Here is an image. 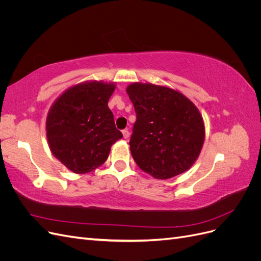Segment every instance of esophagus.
I'll use <instances>...</instances> for the list:
<instances>
[{
    "mask_svg": "<svg viewBox=\"0 0 261 261\" xmlns=\"http://www.w3.org/2000/svg\"><path fill=\"white\" fill-rule=\"evenodd\" d=\"M123 137L125 138V139H127L128 137H129V135H130V134H129V132H128V129H123Z\"/></svg>",
    "mask_w": 261,
    "mask_h": 261,
    "instance_id": "34e87169",
    "label": "esophagus"
}]
</instances>
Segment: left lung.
<instances>
[{
  "label": "left lung",
  "mask_w": 261,
  "mask_h": 261,
  "mask_svg": "<svg viewBox=\"0 0 261 261\" xmlns=\"http://www.w3.org/2000/svg\"><path fill=\"white\" fill-rule=\"evenodd\" d=\"M126 92L136 113L129 140L134 161L160 179L187 171L198 158L204 139L198 109L167 87L135 83Z\"/></svg>",
  "instance_id": "left-lung-1"
}]
</instances>
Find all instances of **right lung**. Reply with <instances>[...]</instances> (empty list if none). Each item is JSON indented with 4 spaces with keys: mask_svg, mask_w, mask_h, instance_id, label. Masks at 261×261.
I'll use <instances>...</instances> for the list:
<instances>
[{
    "mask_svg": "<svg viewBox=\"0 0 261 261\" xmlns=\"http://www.w3.org/2000/svg\"><path fill=\"white\" fill-rule=\"evenodd\" d=\"M113 84L85 83L55 101L46 118V137L54 156L74 173H88L108 159L111 146L123 138L108 101Z\"/></svg>",
    "mask_w": 261,
    "mask_h": 261,
    "instance_id": "add662e5",
    "label": "right lung"
}]
</instances>
